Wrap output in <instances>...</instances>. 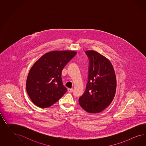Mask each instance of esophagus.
I'll use <instances>...</instances> for the list:
<instances>
[{
  "label": "esophagus",
  "instance_id": "1",
  "mask_svg": "<svg viewBox=\"0 0 146 146\" xmlns=\"http://www.w3.org/2000/svg\"><path fill=\"white\" fill-rule=\"evenodd\" d=\"M68 92L69 93H72L73 92V89L68 88Z\"/></svg>",
  "mask_w": 146,
  "mask_h": 146
}]
</instances>
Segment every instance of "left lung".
<instances>
[{"mask_svg": "<svg viewBox=\"0 0 146 146\" xmlns=\"http://www.w3.org/2000/svg\"><path fill=\"white\" fill-rule=\"evenodd\" d=\"M89 58L88 82L80 105L89 113H96L110 104L116 90V78L109 59L95 51L85 52Z\"/></svg>", "mask_w": 146, "mask_h": 146, "instance_id": "left-lung-1", "label": "left lung"}]
</instances>
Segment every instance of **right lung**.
I'll return each mask as SVG.
<instances>
[{
	"instance_id": "add662e5",
	"label": "right lung",
	"mask_w": 146,
	"mask_h": 146,
	"mask_svg": "<svg viewBox=\"0 0 146 146\" xmlns=\"http://www.w3.org/2000/svg\"><path fill=\"white\" fill-rule=\"evenodd\" d=\"M73 51H53L44 54L30 70L27 79L26 90L36 106H51L66 93L62 72L76 55Z\"/></svg>"
}]
</instances>
